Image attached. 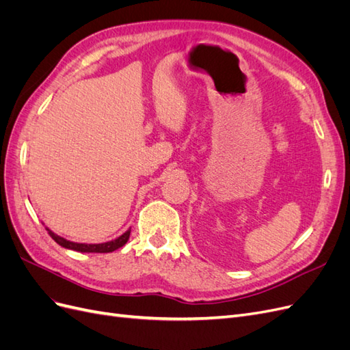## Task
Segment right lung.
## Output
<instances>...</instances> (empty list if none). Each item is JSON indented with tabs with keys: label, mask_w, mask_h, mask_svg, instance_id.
<instances>
[{
	"label": "right lung",
	"mask_w": 350,
	"mask_h": 350,
	"mask_svg": "<svg viewBox=\"0 0 350 350\" xmlns=\"http://www.w3.org/2000/svg\"><path fill=\"white\" fill-rule=\"evenodd\" d=\"M46 230H48V234L51 235V238L54 239L57 243H59L61 247L79 251V252H112V251L118 250V248L125 245L126 241H129V238H130V232H131V229H129L120 238H116V239L109 241V242H103V243H77V242H70L64 238L55 235L54 232H51L48 228H46Z\"/></svg>",
	"instance_id": "add662e5"
}]
</instances>
